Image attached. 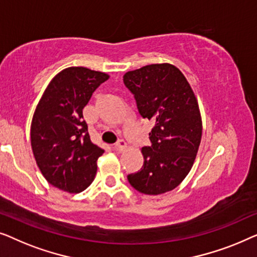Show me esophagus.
<instances>
[{"instance_id":"1","label":"esophagus","mask_w":257,"mask_h":257,"mask_svg":"<svg viewBox=\"0 0 257 257\" xmlns=\"http://www.w3.org/2000/svg\"><path fill=\"white\" fill-rule=\"evenodd\" d=\"M115 148H116L118 151H121V153H122V151H125L128 149V146L123 140H120L116 144H115Z\"/></svg>"}]
</instances>
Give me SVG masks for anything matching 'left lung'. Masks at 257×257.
Masks as SVG:
<instances>
[{"mask_svg": "<svg viewBox=\"0 0 257 257\" xmlns=\"http://www.w3.org/2000/svg\"><path fill=\"white\" fill-rule=\"evenodd\" d=\"M124 85L135 95L144 118L155 123L151 147L142 148L144 163L128 176L134 189L157 196L172 191L192 169L199 149L202 121L193 89L175 65L151 64L129 71Z\"/></svg>", "mask_w": 257, "mask_h": 257, "instance_id": "left-lung-1", "label": "left lung"}]
</instances>
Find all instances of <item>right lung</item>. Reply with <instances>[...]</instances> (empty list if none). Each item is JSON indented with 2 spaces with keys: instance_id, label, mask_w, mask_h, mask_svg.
<instances>
[{
  "instance_id": "right-lung-1",
  "label": "right lung",
  "mask_w": 257,
  "mask_h": 257,
  "mask_svg": "<svg viewBox=\"0 0 257 257\" xmlns=\"http://www.w3.org/2000/svg\"><path fill=\"white\" fill-rule=\"evenodd\" d=\"M109 74L73 66L49 82L31 121V148L42 175L57 189L79 193L91 185L103 150L87 133L82 109Z\"/></svg>"
}]
</instances>
